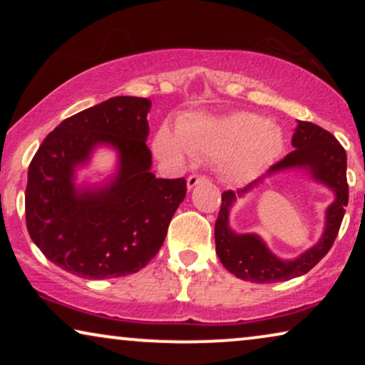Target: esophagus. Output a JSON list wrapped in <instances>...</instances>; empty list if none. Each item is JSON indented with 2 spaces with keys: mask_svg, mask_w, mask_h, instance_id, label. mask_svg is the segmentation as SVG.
Returning <instances> with one entry per match:
<instances>
[{
  "mask_svg": "<svg viewBox=\"0 0 365 365\" xmlns=\"http://www.w3.org/2000/svg\"><path fill=\"white\" fill-rule=\"evenodd\" d=\"M206 176H201V174H191V176L187 178V189H192L194 186H197L199 182L206 181Z\"/></svg>",
  "mask_w": 365,
  "mask_h": 365,
  "instance_id": "obj_1",
  "label": "esophagus"
}]
</instances>
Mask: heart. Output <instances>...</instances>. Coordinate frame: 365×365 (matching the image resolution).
I'll use <instances>...</instances> for the list:
<instances>
[{
    "label": "heart",
    "instance_id": "heart-1",
    "mask_svg": "<svg viewBox=\"0 0 365 365\" xmlns=\"http://www.w3.org/2000/svg\"><path fill=\"white\" fill-rule=\"evenodd\" d=\"M282 146L281 128L251 113L182 118L178 134L163 126L153 141L156 156L171 164H184L187 154L221 159L222 174L234 182L257 178L281 154Z\"/></svg>",
    "mask_w": 365,
    "mask_h": 365
}]
</instances>
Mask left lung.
Wrapping results in <instances>:
<instances>
[{"label":"left lung","instance_id":"1","mask_svg":"<svg viewBox=\"0 0 365 365\" xmlns=\"http://www.w3.org/2000/svg\"><path fill=\"white\" fill-rule=\"evenodd\" d=\"M292 146L282 161L269 168L266 176L287 171V169H306L314 181L324 184L336 194V199L326 211V229L316 246L307 249L296 259H279L269 251L266 242L257 234H237L229 227V211L234 201L241 197L264 178H259L237 192H222V204L219 211L214 239L216 252L222 266L229 272L244 281L257 284L281 282L299 277L311 271L329 252L341 229L346 206L349 202L347 186V154L341 143L331 133L317 124L299 121L292 136Z\"/></svg>","mask_w":365,"mask_h":365}]
</instances>
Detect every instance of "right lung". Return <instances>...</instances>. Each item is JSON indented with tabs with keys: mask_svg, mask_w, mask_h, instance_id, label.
<instances>
[{
	"mask_svg": "<svg viewBox=\"0 0 365 365\" xmlns=\"http://www.w3.org/2000/svg\"><path fill=\"white\" fill-rule=\"evenodd\" d=\"M146 98L116 96L64 119L28 169L24 207L33 242L53 264L84 279H113L143 269L161 249L186 196V179L151 173ZM118 153L106 185L76 188L73 173L98 145Z\"/></svg>",
	"mask_w": 365,
	"mask_h": 365,
	"instance_id": "1",
	"label": "right lung"
}]
</instances>
